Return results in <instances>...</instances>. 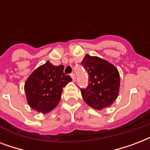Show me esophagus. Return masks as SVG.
<instances>
[{"label": "esophagus", "mask_w": 150, "mask_h": 150, "mask_svg": "<svg viewBox=\"0 0 150 150\" xmlns=\"http://www.w3.org/2000/svg\"><path fill=\"white\" fill-rule=\"evenodd\" d=\"M71 79H72L73 82H75V75L74 74V73H71Z\"/></svg>", "instance_id": "1"}]
</instances>
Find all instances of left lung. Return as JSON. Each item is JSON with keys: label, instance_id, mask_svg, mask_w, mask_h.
<instances>
[{"label": "left lung", "instance_id": "obj_1", "mask_svg": "<svg viewBox=\"0 0 150 150\" xmlns=\"http://www.w3.org/2000/svg\"><path fill=\"white\" fill-rule=\"evenodd\" d=\"M81 64L89 75L88 86L81 89L85 102L96 110L110 106L118 96L120 75L117 69L108 61L89 54Z\"/></svg>", "mask_w": 150, "mask_h": 150}]
</instances>
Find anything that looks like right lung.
<instances>
[{
    "instance_id": "add662e5",
    "label": "right lung",
    "mask_w": 150,
    "mask_h": 150,
    "mask_svg": "<svg viewBox=\"0 0 150 150\" xmlns=\"http://www.w3.org/2000/svg\"><path fill=\"white\" fill-rule=\"evenodd\" d=\"M63 65L54 66L50 61L36 68L25 83L28 103L33 109L47 114L57 106L63 88L71 81L64 73Z\"/></svg>"
}]
</instances>
